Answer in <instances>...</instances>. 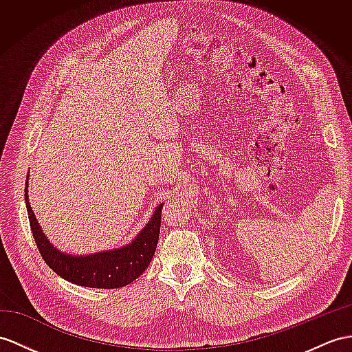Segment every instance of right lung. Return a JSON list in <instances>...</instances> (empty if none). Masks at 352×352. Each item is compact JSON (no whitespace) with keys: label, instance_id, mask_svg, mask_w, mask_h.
I'll return each instance as SVG.
<instances>
[{"label":"right lung","instance_id":"obj_1","mask_svg":"<svg viewBox=\"0 0 352 352\" xmlns=\"http://www.w3.org/2000/svg\"><path fill=\"white\" fill-rule=\"evenodd\" d=\"M28 181L30 171L25 182V203H27L34 241L43 260L56 275L72 284L88 288H121L131 284L148 267L158 245L161 209L164 203L157 206L148 224L135 234L130 243L107 251L74 255L58 250L43 233L28 199Z\"/></svg>","mask_w":352,"mask_h":352}]
</instances>
